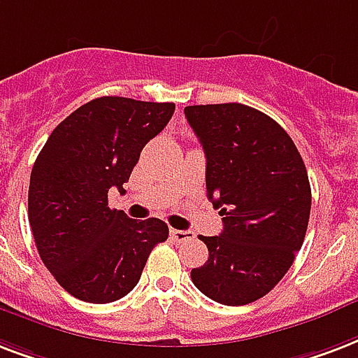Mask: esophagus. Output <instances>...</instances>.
<instances>
[{
	"mask_svg": "<svg viewBox=\"0 0 358 358\" xmlns=\"http://www.w3.org/2000/svg\"><path fill=\"white\" fill-rule=\"evenodd\" d=\"M171 236H173L176 242H189V240H193L195 236H193V233L191 231H180V229H171Z\"/></svg>",
	"mask_w": 358,
	"mask_h": 358,
	"instance_id": "obj_1",
	"label": "esophagus"
}]
</instances>
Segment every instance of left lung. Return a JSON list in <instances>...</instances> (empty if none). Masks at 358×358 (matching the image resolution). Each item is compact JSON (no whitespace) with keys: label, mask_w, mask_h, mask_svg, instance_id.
Here are the masks:
<instances>
[{"label":"left lung","mask_w":358,"mask_h":358,"mask_svg":"<svg viewBox=\"0 0 358 358\" xmlns=\"http://www.w3.org/2000/svg\"><path fill=\"white\" fill-rule=\"evenodd\" d=\"M206 155V195L223 215L220 236H201L208 261L195 287L225 306L264 296L291 268L306 236L312 189L282 125L240 103L184 108Z\"/></svg>","instance_id":"8db88e82"}]
</instances>
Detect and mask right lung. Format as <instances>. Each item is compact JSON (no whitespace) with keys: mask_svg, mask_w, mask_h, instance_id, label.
I'll list each match as a JSON object with an SVG mask.
<instances>
[{"mask_svg":"<svg viewBox=\"0 0 358 358\" xmlns=\"http://www.w3.org/2000/svg\"><path fill=\"white\" fill-rule=\"evenodd\" d=\"M174 103L97 97L52 131L29 178L27 217L56 282L75 299L106 304L135 287L150 252L169 238L157 217L108 208L146 144L173 118Z\"/></svg>","mask_w":358,"mask_h":358,"instance_id":"1","label":"right lung"}]
</instances>
